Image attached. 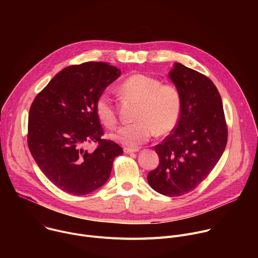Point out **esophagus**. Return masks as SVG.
<instances>
[{"instance_id":"34e87169","label":"esophagus","mask_w":258,"mask_h":258,"mask_svg":"<svg viewBox=\"0 0 258 258\" xmlns=\"http://www.w3.org/2000/svg\"><path fill=\"white\" fill-rule=\"evenodd\" d=\"M123 151H124V153H135V152H138L139 149L138 148H132V147H124Z\"/></svg>"}]
</instances>
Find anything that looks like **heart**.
<instances>
[{
  "instance_id": "1",
  "label": "heart",
  "mask_w": 258,
  "mask_h": 258,
  "mask_svg": "<svg viewBox=\"0 0 258 258\" xmlns=\"http://www.w3.org/2000/svg\"><path fill=\"white\" fill-rule=\"evenodd\" d=\"M121 91L141 101V105L136 114L138 120L120 126L112 134L115 141L137 147L149 141L157 132L166 134L176 126L181 112V96L174 85L162 84L157 78L136 73L122 83ZM96 112L107 127L112 128L117 124L116 109L108 93L98 98Z\"/></svg>"
}]
</instances>
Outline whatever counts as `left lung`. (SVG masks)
Returning <instances> with one entry per match:
<instances>
[{"instance_id": "1", "label": "left lung", "mask_w": 258, "mask_h": 258, "mask_svg": "<svg viewBox=\"0 0 258 258\" xmlns=\"http://www.w3.org/2000/svg\"><path fill=\"white\" fill-rule=\"evenodd\" d=\"M169 78L180 92V117L154 147L160 161L147 178L156 192L177 197L196 189L214 168L227 146L228 124L210 79L177 62Z\"/></svg>"}]
</instances>
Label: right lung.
<instances>
[{"mask_svg":"<svg viewBox=\"0 0 258 258\" xmlns=\"http://www.w3.org/2000/svg\"><path fill=\"white\" fill-rule=\"evenodd\" d=\"M119 76L118 68L103 62L70 65L30 106L29 151L44 174L66 193L81 196L103 186L115 157L123 153L118 144L102 138L96 112L98 98ZM87 142H96V149L85 151Z\"/></svg>","mask_w":258,"mask_h":258,"instance_id":"obj_1","label":"right lung"}]
</instances>
